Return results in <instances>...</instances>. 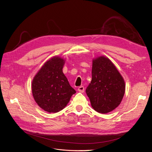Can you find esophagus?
I'll use <instances>...</instances> for the list:
<instances>
[{"mask_svg": "<svg viewBox=\"0 0 152 152\" xmlns=\"http://www.w3.org/2000/svg\"><path fill=\"white\" fill-rule=\"evenodd\" d=\"M78 91L80 93H83L84 92V87L83 86H80L78 88Z\"/></svg>", "mask_w": 152, "mask_h": 152, "instance_id": "obj_1", "label": "esophagus"}]
</instances>
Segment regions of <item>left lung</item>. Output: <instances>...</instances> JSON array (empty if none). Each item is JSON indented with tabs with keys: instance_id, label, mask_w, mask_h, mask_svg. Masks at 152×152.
I'll return each instance as SVG.
<instances>
[{
	"instance_id": "1",
	"label": "left lung",
	"mask_w": 152,
	"mask_h": 152,
	"mask_svg": "<svg viewBox=\"0 0 152 152\" xmlns=\"http://www.w3.org/2000/svg\"><path fill=\"white\" fill-rule=\"evenodd\" d=\"M125 83L114 64L106 57L93 61L92 80L86 89L91 106L97 112L106 114L120 104Z\"/></svg>"
}]
</instances>
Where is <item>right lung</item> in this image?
<instances>
[{"mask_svg":"<svg viewBox=\"0 0 152 152\" xmlns=\"http://www.w3.org/2000/svg\"><path fill=\"white\" fill-rule=\"evenodd\" d=\"M64 63V59L58 56L51 58L43 65L32 82L34 100L50 113L63 110L76 93L62 72Z\"/></svg>","mask_w":152,"mask_h":152,"instance_id":"right-lung-1","label":"right lung"}]
</instances>
